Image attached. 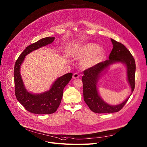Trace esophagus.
<instances>
[{"label":"esophagus","mask_w":147,"mask_h":147,"mask_svg":"<svg viewBox=\"0 0 147 147\" xmlns=\"http://www.w3.org/2000/svg\"><path fill=\"white\" fill-rule=\"evenodd\" d=\"M80 77V75L78 74V73H74L73 74V79H77V78H79Z\"/></svg>","instance_id":"1"}]
</instances>
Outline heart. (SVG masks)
I'll use <instances>...</instances> for the list:
<instances>
[{
    "instance_id": "1",
    "label": "heart",
    "mask_w": 147,
    "mask_h": 147,
    "mask_svg": "<svg viewBox=\"0 0 147 147\" xmlns=\"http://www.w3.org/2000/svg\"><path fill=\"white\" fill-rule=\"evenodd\" d=\"M79 56L84 58L81 61V66L89 68L98 64L102 61L104 56V51L94 43H87L79 49Z\"/></svg>"
}]
</instances>
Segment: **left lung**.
<instances>
[{
	"instance_id": "8db88e82",
	"label": "left lung",
	"mask_w": 147,
	"mask_h": 147,
	"mask_svg": "<svg viewBox=\"0 0 147 147\" xmlns=\"http://www.w3.org/2000/svg\"><path fill=\"white\" fill-rule=\"evenodd\" d=\"M113 48L109 55V59L99 63L83 72L82 77L84 101L89 109L96 113H111L119 111L124 107L130 95L122 103L111 105L105 102L98 94L97 82L102 73L111 64L121 63L126 65L127 78L131 91L135 89V76L136 64L130 51L122 43L111 38Z\"/></svg>"
}]
</instances>
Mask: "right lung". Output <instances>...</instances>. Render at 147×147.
I'll return each mask as SVG.
<instances>
[{"label": "right lung", "instance_id": "obj_1", "mask_svg": "<svg viewBox=\"0 0 147 147\" xmlns=\"http://www.w3.org/2000/svg\"><path fill=\"white\" fill-rule=\"evenodd\" d=\"M54 40V37H48L28 46L15 62L13 72L15 96L20 103L32 113L49 114L55 113L63 98V90L72 78L71 73L59 77L52 84L49 90L40 94L30 93L24 85L20 74V68L26 56L33 51L51 44Z\"/></svg>", "mask_w": 147, "mask_h": 147}]
</instances>
